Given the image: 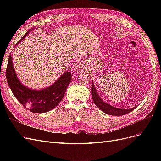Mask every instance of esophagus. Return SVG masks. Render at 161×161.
Masks as SVG:
<instances>
[{
	"label": "esophagus",
	"mask_w": 161,
	"mask_h": 161,
	"mask_svg": "<svg viewBox=\"0 0 161 161\" xmlns=\"http://www.w3.org/2000/svg\"><path fill=\"white\" fill-rule=\"evenodd\" d=\"M76 69L78 72H85L86 70V67L85 62H79L76 66Z\"/></svg>",
	"instance_id": "1"
}]
</instances>
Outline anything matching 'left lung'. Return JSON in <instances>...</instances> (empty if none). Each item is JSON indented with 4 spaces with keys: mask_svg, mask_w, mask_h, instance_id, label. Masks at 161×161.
I'll return each mask as SVG.
<instances>
[{
    "mask_svg": "<svg viewBox=\"0 0 161 161\" xmlns=\"http://www.w3.org/2000/svg\"><path fill=\"white\" fill-rule=\"evenodd\" d=\"M91 95H92V100H93L94 103L97 108L100 109L102 111H103L106 114L111 115H116V116L124 115L125 114L130 113V112H131V111H133L134 109L136 108V107H137V106L134 107V108H131V109H120L118 108H115V107H113L112 105L105 103V102H104L101 99L99 94L97 93L93 82L92 83V86H91Z\"/></svg>",
    "mask_w": 161,
    "mask_h": 161,
    "instance_id": "obj_1",
    "label": "left lung"
}]
</instances>
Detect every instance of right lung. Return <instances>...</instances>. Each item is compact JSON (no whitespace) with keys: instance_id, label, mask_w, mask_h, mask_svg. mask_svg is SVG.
I'll return each mask as SVG.
<instances>
[{"instance_id":"1","label":"right lung","mask_w":161,"mask_h":161,"mask_svg":"<svg viewBox=\"0 0 161 161\" xmlns=\"http://www.w3.org/2000/svg\"><path fill=\"white\" fill-rule=\"evenodd\" d=\"M33 30L32 28L27 31L16 46ZM12 60V56L10 55L6 70L7 80L14 96L20 103L33 113L42 114L54 109L62 99L67 87L71 82V73L64 72L56 82L46 89L33 90L23 85L19 80Z\"/></svg>"}]
</instances>
